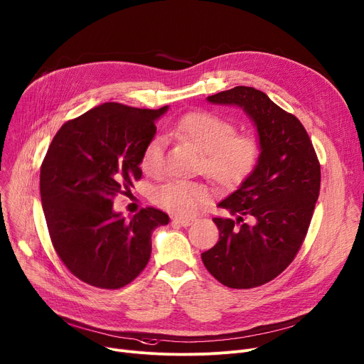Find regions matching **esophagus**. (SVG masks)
<instances>
[{
	"label": "esophagus",
	"mask_w": 364,
	"mask_h": 364,
	"mask_svg": "<svg viewBox=\"0 0 364 364\" xmlns=\"http://www.w3.org/2000/svg\"><path fill=\"white\" fill-rule=\"evenodd\" d=\"M195 221H196L195 217H173V218H172V223L180 225V226H183V228H187V226L193 225Z\"/></svg>",
	"instance_id": "esophagus-1"
}]
</instances>
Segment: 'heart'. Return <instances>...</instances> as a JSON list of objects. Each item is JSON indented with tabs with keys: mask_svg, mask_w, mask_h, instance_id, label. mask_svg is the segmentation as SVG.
<instances>
[{
	"mask_svg": "<svg viewBox=\"0 0 364 364\" xmlns=\"http://www.w3.org/2000/svg\"><path fill=\"white\" fill-rule=\"evenodd\" d=\"M236 128L226 120L208 112L184 114L171 129V134L192 143L203 151L202 169L220 186H232L244 180L255 169L260 144L250 134H235ZM165 141L151 138L141 156V168L149 176H159L164 169ZM159 207L181 215L192 214L208 199L207 187L192 181H171L157 188L153 196Z\"/></svg>",
	"mask_w": 364,
	"mask_h": 364,
	"instance_id": "obj_1",
	"label": "heart"
}]
</instances>
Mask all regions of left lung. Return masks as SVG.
<instances>
[{"instance_id": "8db88e82", "label": "left lung", "mask_w": 364, "mask_h": 364, "mask_svg": "<svg viewBox=\"0 0 364 364\" xmlns=\"http://www.w3.org/2000/svg\"><path fill=\"white\" fill-rule=\"evenodd\" d=\"M207 100L244 109L257 126L260 156L241 186L218 203L235 218H213L218 242L200 257L223 286L259 287L286 269L304 244L320 195V162L304 124L262 90L236 86Z\"/></svg>"}]
</instances>
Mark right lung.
<instances>
[{"label":"right lung","instance_id":"right-lung-1","mask_svg":"<svg viewBox=\"0 0 364 364\" xmlns=\"http://www.w3.org/2000/svg\"><path fill=\"white\" fill-rule=\"evenodd\" d=\"M166 109L105 102L62 124L44 156L40 193L53 248L89 286H128L150 260L153 230L169 223L151 207L129 220L113 211L143 176L141 156Z\"/></svg>","mask_w":364,"mask_h":364}]
</instances>
